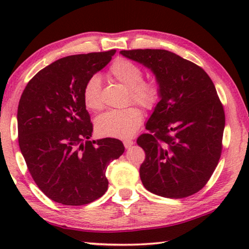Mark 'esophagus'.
I'll list each match as a JSON object with an SVG mask.
<instances>
[{
  "label": "esophagus",
  "instance_id": "1",
  "mask_svg": "<svg viewBox=\"0 0 249 249\" xmlns=\"http://www.w3.org/2000/svg\"><path fill=\"white\" fill-rule=\"evenodd\" d=\"M133 145H134V142H133V141H129V140L124 141V146H125L126 149L130 148V147H132Z\"/></svg>",
  "mask_w": 249,
  "mask_h": 249
}]
</instances>
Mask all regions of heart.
<instances>
[{
	"mask_svg": "<svg viewBox=\"0 0 249 249\" xmlns=\"http://www.w3.org/2000/svg\"><path fill=\"white\" fill-rule=\"evenodd\" d=\"M108 74L128 88L130 100L145 108H153L160 98V89L154 81H144V71L135 62L117 58L108 69ZM102 84L99 75H92L83 87V102L91 111L103 107L101 99ZM142 121V113L136 107L109 109L95 120V128L102 136L128 138L133 136Z\"/></svg>",
	"mask_w": 249,
	"mask_h": 249,
	"instance_id": "heart-1",
	"label": "heart"
}]
</instances>
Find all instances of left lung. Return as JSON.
I'll use <instances>...</instances> for the list:
<instances>
[{
  "label": "left lung",
  "mask_w": 249,
  "mask_h": 249,
  "mask_svg": "<svg viewBox=\"0 0 249 249\" xmlns=\"http://www.w3.org/2000/svg\"><path fill=\"white\" fill-rule=\"evenodd\" d=\"M155 74L160 101L137 138L146 158L140 175L149 192L181 199L200 191L222 153L225 114L208 73L163 49L122 50Z\"/></svg>",
  "instance_id": "left-lung-1"
}]
</instances>
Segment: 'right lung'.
<instances>
[{
    "label": "right lung",
    "instance_id": "add662e5",
    "mask_svg": "<svg viewBox=\"0 0 249 249\" xmlns=\"http://www.w3.org/2000/svg\"><path fill=\"white\" fill-rule=\"evenodd\" d=\"M115 52L58 59L35 74L20 96V151L34 181L57 203L83 205L102 196L108 163L124 153L123 142L115 138L90 141L93 125L82 96L88 79Z\"/></svg>",
    "mask_w": 249,
    "mask_h": 249
}]
</instances>
